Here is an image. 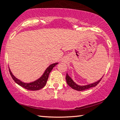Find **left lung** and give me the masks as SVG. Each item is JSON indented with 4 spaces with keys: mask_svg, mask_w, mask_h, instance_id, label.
<instances>
[{
    "mask_svg": "<svg viewBox=\"0 0 120 120\" xmlns=\"http://www.w3.org/2000/svg\"><path fill=\"white\" fill-rule=\"evenodd\" d=\"M102 79V78L99 80L93 83H90L89 84H87V85L86 86H79L78 84H77L76 83H75L73 82L72 79L70 77L68 76V73H66V80L67 82V83L68 86H70V87L72 88L75 89V90H78V91H82V90H86V89H88L92 87H95L97 84H98L100 82L101 79Z\"/></svg>",
    "mask_w": 120,
    "mask_h": 120,
    "instance_id": "obj_1",
    "label": "left lung"
}]
</instances>
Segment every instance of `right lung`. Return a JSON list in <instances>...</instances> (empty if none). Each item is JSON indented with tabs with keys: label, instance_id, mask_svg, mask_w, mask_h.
<instances>
[{
	"label": "right lung",
	"instance_id": "1",
	"mask_svg": "<svg viewBox=\"0 0 120 120\" xmlns=\"http://www.w3.org/2000/svg\"><path fill=\"white\" fill-rule=\"evenodd\" d=\"M58 63H55L52 64L50 65L48 68L44 72L43 75L41 76V77L39 78V79H38L37 80L34 81V82L30 83H23L19 80L16 78L15 76L12 75V73L11 72L10 70L9 69V72H10V74L12 78V79H14V81L17 84H18L19 86H21L24 88L27 89V90H39L41 88H43L44 86H45L46 83H47V80L48 79L49 73L51 71L53 68L56 65H57Z\"/></svg>",
	"mask_w": 120,
	"mask_h": 120
}]
</instances>
